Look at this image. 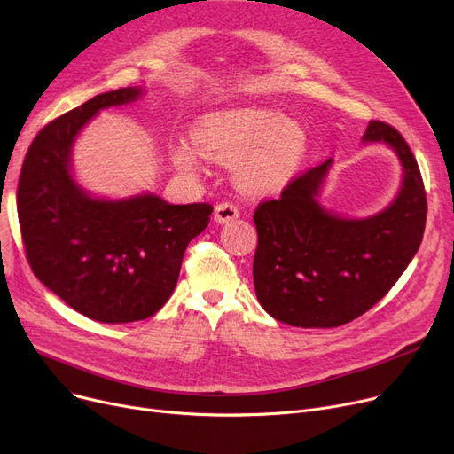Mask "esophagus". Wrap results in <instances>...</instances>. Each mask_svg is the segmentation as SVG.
<instances>
[{
	"mask_svg": "<svg viewBox=\"0 0 454 454\" xmlns=\"http://www.w3.org/2000/svg\"><path fill=\"white\" fill-rule=\"evenodd\" d=\"M213 217L219 224H226V223H231V221L239 217V209H237V206L231 204V202H223V204H217V207H215Z\"/></svg>",
	"mask_w": 454,
	"mask_h": 454,
	"instance_id": "1",
	"label": "esophagus"
}]
</instances>
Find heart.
I'll return each mask as SVG.
<instances>
[{"instance_id": "heart-1", "label": "heart", "mask_w": 454, "mask_h": 454, "mask_svg": "<svg viewBox=\"0 0 454 454\" xmlns=\"http://www.w3.org/2000/svg\"><path fill=\"white\" fill-rule=\"evenodd\" d=\"M193 143L202 156L237 161V176L248 187L269 189L287 180L307 151L305 130L276 112L231 108L206 115L193 129ZM173 163L185 175L200 171L195 151L176 145Z\"/></svg>"}]
</instances>
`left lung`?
<instances>
[{"instance_id": "left-lung-1", "label": "left lung", "mask_w": 454, "mask_h": 454, "mask_svg": "<svg viewBox=\"0 0 454 454\" xmlns=\"http://www.w3.org/2000/svg\"><path fill=\"white\" fill-rule=\"evenodd\" d=\"M363 141L385 143L403 167L397 197L385 209L351 219L324 207L318 197L329 158L254 213L255 296L283 324L339 327L364 315L394 287L421 245L427 197L411 147L380 121H370Z\"/></svg>"}]
</instances>
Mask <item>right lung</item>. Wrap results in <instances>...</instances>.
<instances>
[{
	"label": "right lung",
	"instance_id": "right-lung-1",
	"mask_svg": "<svg viewBox=\"0 0 454 454\" xmlns=\"http://www.w3.org/2000/svg\"><path fill=\"white\" fill-rule=\"evenodd\" d=\"M143 88L99 93L45 125L23 160L18 219L35 276L77 313L105 324L145 320L173 294L191 239L213 206L169 204L145 191L103 199L75 180L71 153L81 130Z\"/></svg>",
	"mask_w": 454,
	"mask_h": 454
}]
</instances>
